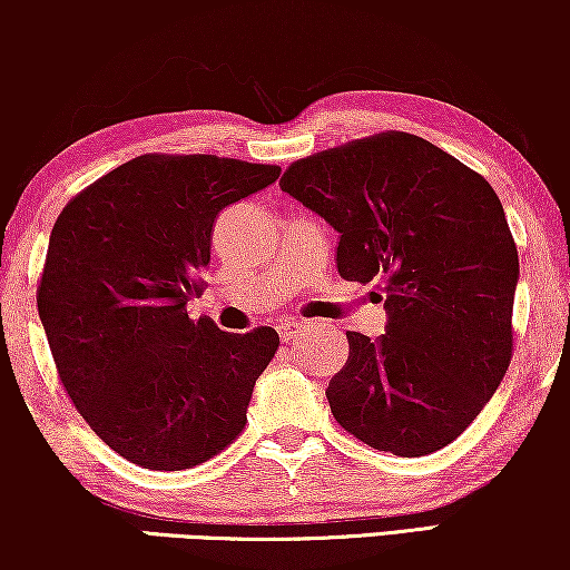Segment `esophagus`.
Instances as JSON below:
<instances>
[{"label":"esophagus","instance_id":"esophagus-1","mask_svg":"<svg viewBox=\"0 0 570 570\" xmlns=\"http://www.w3.org/2000/svg\"><path fill=\"white\" fill-rule=\"evenodd\" d=\"M303 324H306V322H298V318H293V322H285L283 326H279V337H283V342H291L295 337V332H298Z\"/></svg>","mask_w":570,"mask_h":570}]
</instances>
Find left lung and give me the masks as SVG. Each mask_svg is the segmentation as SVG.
Wrapping results in <instances>:
<instances>
[{"label":"left lung","mask_w":570,"mask_h":570,"mask_svg":"<svg viewBox=\"0 0 570 570\" xmlns=\"http://www.w3.org/2000/svg\"><path fill=\"white\" fill-rule=\"evenodd\" d=\"M279 189L340 233L342 277L386 295L381 337L347 332L334 420L396 456L449 446L511 363L519 254L493 186L423 137L381 131L295 160Z\"/></svg>","instance_id":"left-lung-1"}]
</instances>
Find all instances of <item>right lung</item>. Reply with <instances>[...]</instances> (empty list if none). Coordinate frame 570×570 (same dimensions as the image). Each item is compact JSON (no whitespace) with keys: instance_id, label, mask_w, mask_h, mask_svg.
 Here are the masks:
<instances>
[{"instance_id":"1","label":"right lung","mask_w":570,"mask_h":570,"mask_svg":"<svg viewBox=\"0 0 570 570\" xmlns=\"http://www.w3.org/2000/svg\"><path fill=\"white\" fill-rule=\"evenodd\" d=\"M277 176L217 155H139L53 223L38 316L69 400L127 462L189 470L244 431L277 332H223L186 303L205 287L220 209Z\"/></svg>"}]
</instances>
